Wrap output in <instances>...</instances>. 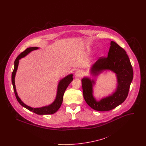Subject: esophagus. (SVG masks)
<instances>
[{
	"mask_svg": "<svg viewBox=\"0 0 146 146\" xmlns=\"http://www.w3.org/2000/svg\"><path fill=\"white\" fill-rule=\"evenodd\" d=\"M75 76L76 77H80L82 76V72L81 70H77L75 73Z\"/></svg>",
	"mask_w": 146,
	"mask_h": 146,
	"instance_id": "obj_1",
	"label": "esophagus"
}]
</instances>
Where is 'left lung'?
<instances>
[{"label": "left lung", "mask_w": 146, "mask_h": 146, "mask_svg": "<svg viewBox=\"0 0 146 146\" xmlns=\"http://www.w3.org/2000/svg\"><path fill=\"white\" fill-rule=\"evenodd\" d=\"M105 70H110L116 74L118 86L111 96L99 102L92 95V85L95 81L86 77L81 80L83 96L86 103L92 109L100 111L111 110L122 103L128 96L133 79V69L126 51L113 41L108 56L99 58L92 66L91 72L96 76Z\"/></svg>", "instance_id": "1"}]
</instances>
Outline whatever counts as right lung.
Returning <instances> with one entry per match:
<instances>
[{
    "instance_id": "obj_1",
    "label": "right lung",
    "mask_w": 146,
    "mask_h": 146,
    "mask_svg": "<svg viewBox=\"0 0 146 146\" xmlns=\"http://www.w3.org/2000/svg\"><path fill=\"white\" fill-rule=\"evenodd\" d=\"M38 47H29L27 48L24 51L21 53L15 59L14 61V68L12 73L11 75V81H12V84L13 86V89L14 91L15 95L16 96V98L20 104L21 105L23 106V107L25 108L28 110L37 114L38 115H44V114H52L55 113L56 111H58V110L59 109L60 107L62 101H63V96L65 93V91L68 86L69 85L70 83L72 82V81L73 80V74H69L64 78L62 80H61L59 81V83L58 84V91H57V94H56V99L54 100V102L51 104V105L48 106H45L43 108H31L27 105H26L25 104H24L21 100L19 99V98L17 95V93L16 92V89H15V81H14V78H15V73L18 68V65L19 63V60L24 57L25 55H27L28 53H29L31 51L33 50H37Z\"/></svg>"
}]
</instances>
